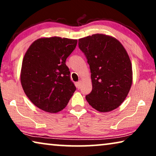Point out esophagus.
<instances>
[{"mask_svg":"<svg viewBox=\"0 0 156 156\" xmlns=\"http://www.w3.org/2000/svg\"><path fill=\"white\" fill-rule=\"evenodd\" d=\"M81 86H82V82H81V81H79L78 82H76V88L80 89L81 88Z\"/></svg>","mask_w":156,"mask_h":156,"instance_id":"1","label":"esophagus"}]
</instances>
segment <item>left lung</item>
Instances as JSON below:
<instances>
[{"label": "left lung", "mask_w": 156, "mask_h": 156, "mask_svg": "<svg viewBox=\"0 0 156 156\" xmlns=\"http://www.w3.org/2000/svg\"><path fill=\"white\" fill-rule=\"evenodd\" d=\"M91 71L92 90L88 103L100 112L119 107L126 98L132 84V67L126 51L115 38L95 34L79 40Z\"/></svg>", "instance_id": "obj_1"}]
</instances>
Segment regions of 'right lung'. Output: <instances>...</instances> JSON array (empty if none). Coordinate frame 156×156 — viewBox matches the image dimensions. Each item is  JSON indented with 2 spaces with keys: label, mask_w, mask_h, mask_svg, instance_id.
<instances>
[{
  "label": "right lung",
  "mask_w": 156,
  "mask_h": 156,
  "mask_svg": "<svg viewBox=\"0 0 156 156\" xmlns=\"http://www.w3.org/2000/svg\"><path fill=\"white\" fill-rule=\"evenodd\" d=\"M76 44V40L67 38H40L25 53L21 84L28 99L40 109L50 113L60 112L75 91L65 62Z\"/></svg>",
  "instance_id": "add662e5"
}]
</instances>
